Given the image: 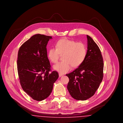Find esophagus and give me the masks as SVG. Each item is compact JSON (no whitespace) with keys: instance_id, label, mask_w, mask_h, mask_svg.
<instances>
[{"instance_id":"34e87169","label":"esophagus","mask_w":123,"mask_h":123,"mask_svg":"<svg viewBox=\"0 0 123 123\" xmlns=\"http://www.w3.org/2000/svg\"><path fill=\"white\" fill-rule=\"evenodd\" d=\"M63 76V74H61V73H59V77H61V76Z\"/></svg>"}]
</instances>
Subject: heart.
<instances>
[{
  "label": "heart",
  "mask_w": 123,
  "mask_h": 123,
  "mask_svg": "<svg viewBox=\"0 0 123 123\" xmlns=\"http://www.w3.org/2000/svg\"><path fill=\"white\" fill-rule=\"evenodd\" d=\"M48 52V57L54 64L57 63L60 55H62V62L53 66V68L61 73H65L71 70L72 66L77 67L82 64L86 58L87 48L81 42L70 40L67 38L60 40Z\"/></svg>",
  "instance_id": "b5f03b06"
}]
</instances>
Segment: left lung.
Masks as SVG:
<instances>
[{
    "label": "left lung",
    "instance_id": "obj_1",
    "mask_svg": "<svg viewBox=\"0 0 123 123\" xmlns=\"http://www.w3.org/2000/svg\"><path fill=\"white\" fill-rule=\"evenodd\" d=\"M88 50L82 64L66 76L69 78L67 89L76 100H84L93 96L103 77V60L99 47L87 35Z\"/></svg>",
    "mask_w": 123,
    "mask_h": 123
}]
</instances>
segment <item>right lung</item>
<instances>
[{"instance_id": "right-lung-1", "label": "right lung", "mask_w": 123, "mask_h": 123, "mask_svg": "<svg viewBox=\"0 0 123 123\" xmlns=\"http://www.w3.org/2000/svg\"><path fill=\"white\" fill-rule=\"evenodd\" d=\"M52 36L36 34L25 42L18 53L17 67L22 88L33 99L41 101L52 92L53 83L59 77L51 71L47 46Z\"/></svg>"}]
</instances>
